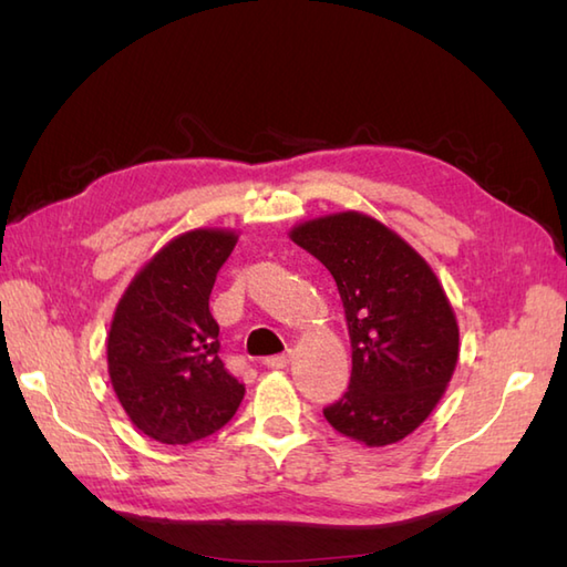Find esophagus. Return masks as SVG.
Masks as SVG:
<instances>
[{
	"mask_svg": "<svg viewBox=\"0 0 567 567\" xmlns=\"http://www.w3.org/2000/svg\"><path fill=\"white\" fill-rule=\"evenodd\" d=\"M290 360H292V351H287V353H282V355L265 358V365H268V368H275V370H280V368H287V365H290Z\"/></svg>",
	"mask_w": 567,
	"mask_h": 567,
	"instance_id": "34e87169",
	"label": "esophagus"
}]
</instances>
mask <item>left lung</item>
Returning <instances> with one entry per match:
<instances>
[{"mask_svg":"<svg viewBox=\"0 0 567 567\" xmlns=\"http://www.w3.org/2000/svg\"><path fill=\"white\" fill-rule=\"evenodd\" d=\"M290 238L333 275L351 336V384L323 416L368 449L406 439L441 402L461 353L436 272L363 212L317 216L292 226Z\"/></svg>","mask_w":567,"mask_h":567,"instance_id":"left-lung-1","label":"left lung"}]
</instances>
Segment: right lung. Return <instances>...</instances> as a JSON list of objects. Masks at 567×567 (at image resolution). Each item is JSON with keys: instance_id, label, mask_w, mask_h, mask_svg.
Returning a JSON list of instances; mask_svg holds the SVG:
<instances>
[{"instance_id": "obj_1", "label": "right lung", "mask_w": 567, "mask_h": 567, "mask_svg": "<svg viewBox=\"0 0 567 567\" xmlns=\"http://www.w3.org/2000/svg\"><path fill=\"white\" fill-rule=\"evenodd\" d=\"M238 234L192 228L155 252L128 282L106 336L118 404L148 439L185 445L219 431L246 388L219 358L209 295Z\"/></svg>"}]
</instances>
